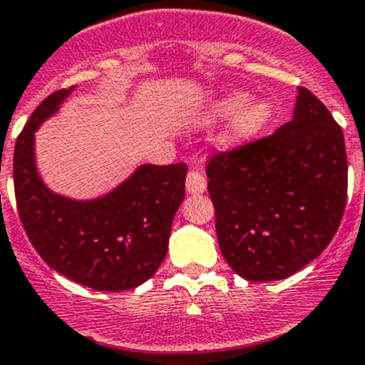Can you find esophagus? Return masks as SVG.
<instances>
[{
	"mask_svg": "<svg viewBox=\"0 0 365 365\" xmlns=\"http://www.w3.org/2000/svg\"><path fill=\"white\" fill-rule=\"evenodd\" d=\"M185 187H187V192L189 194H203L206 190L205 176L201 175L200 171H190L189 175H187Z\"/></svg>",
	"mask_w": 365,
	"mask_h": 365,
	"instance_id": "1",
	"label": "esophagus"
}]
</instances>
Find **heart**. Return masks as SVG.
Wrapping results in <instances>:
<instances>
[{"label": "heart", "mask_w": 365, "mask_h": 365, "mask_svg": "<svg viewBox=\"0 0 365 365\" xmlns=\"http://www.w3.org/2000/svg\"><path fill=\"white\" fill-rule=\"evenodd\" d=\"M272 111L274 109L268 101L257 98V101L249 102V93L231 91L213 102L210 111L206 113V120L219 121L235 116L224 132V143L227 146H238L251 141L254 135H257L267 127Z\"/></svg>", "instance_id": "b5f03b06"}]
</instances>
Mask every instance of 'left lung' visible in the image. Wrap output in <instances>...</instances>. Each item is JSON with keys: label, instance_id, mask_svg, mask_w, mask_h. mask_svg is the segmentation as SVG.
<instances>
[{"label": "left lung", "instance_id": "1", "mask_svg": "<svg viewBox=\"0 0 365 365\" xmlns=\"http://www.w3.org/2000/svg\"><path fill=\"white\" fill-rule=\"evenodd\" d=\"M220 252L252 282L286 279L325 251L348 194L344 135L322 101L298 88L293 120L208 162Z\"/></svg>", "mask_w": 365, "mask_h": 365}]
</instances>
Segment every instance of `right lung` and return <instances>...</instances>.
I'll list each match as a JSON object with an SVG mask.
<instances>
[{"label": "right lung", "mask_w": 365, "mask_h": 365, "mask_svg": "<svg viewBox=\"0 0 365 365\" xmlns=\"http://www.w3.org/2000/svg\"><path fill=\"white\" fill-rule=\"evenodd\" d=\"M73 91L51 93L29 116L14 152V189L26 235L53 270L97 292L148 281L168 252L171 224L185 196V164H143L95 200L53 192L35 164V132Z\"/></svg>", "instance_id": "right-lung-1"}]
</instances>
